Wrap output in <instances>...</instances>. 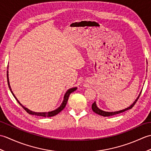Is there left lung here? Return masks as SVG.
<instances>
[{"mask_svg": "<svg viewBox=\"0 0 151 151\" xmlns=\"http://www.w3.org/2000/svg\"><path fill=\"white\" fill-rule=\"evenodd\" d=\"M141 93H142V92H140V93H139V95H138V97H137V99H136L135 101H134V102H133V103L129 107H128V108H125V109H123V110H119V111H103V110H101V109H99V108L97 107V104H96V102H95V101L93 102V104H92V106H91L92 110H93V111L95 112V113H96V114H98V115H102V116H104V117L111 116V115H116V114H118L122 113V112L125 111H127V110H130V109H131V108H132L134 106V105L135 104L136 102H137V99H139V96H140V94H141Z\"/></svg>", "mask_w": 151, "mask_h": 151, "instance_id": "left-lung-1", "label": "left lung"}]
</instances>
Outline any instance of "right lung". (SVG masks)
I'll return each mask as SVG.
<instances>
[{
	"mask_svg": "<svg viewBox=\"0 0 151 151\" xmlns=\"http://www.w3.org/2000/svg\"><path fill=\"white\" fill-rule=\"evenodd\" d=\"M7 80H8V87L9 88V90H10V91L12 92V95H14V97L15 98L16 100H17V101L19 102V104H20L21 106L25 110L27 111V112H28V114H31V115H37V116H41V117H52V116H54V115H57L58 113H60V112L62 111V110H63L64 108L65 107V106L67 104V101H68V99H69V95L72 92L75 91V90H76V89H77V88L75 87V88H70L68 90H67L66 91V93H65V95H64V97H63V101L62 102V103L61 104V105L57 109H56V110H54L53 111H48V112H35V111H32L30 110L29 109H28L27 108L24 107L23 105H22V104L20 103V102H19L17 99L16 98V97L15 96V95L14 94V93H13V91H12V89H11V87H10V85H9V78H8V70H7Z\"/></svg>",
	"mask_w": 151,
	"mask_h": 151,
	"instance_id": "right-lung-1",
	"label": "right lung"
}]
</instances>
